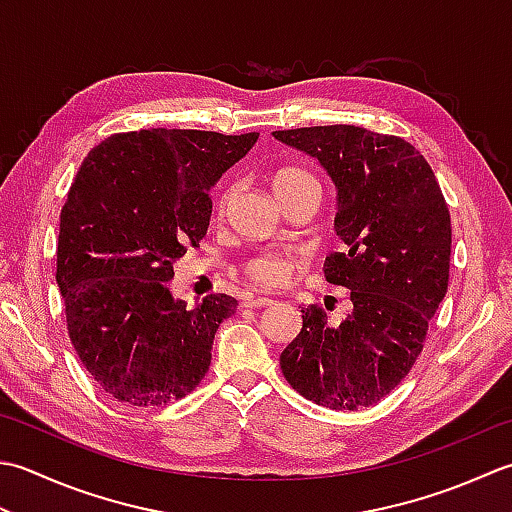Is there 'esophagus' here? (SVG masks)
Returning <instances> with one entry per match:
<instances>
[{"mask_svg":"<svg viewBox=\"0 0 512 512\" xmlns=\"http://www.w3.org/2000/svg\"><path fill=\"white\" fill-rule=\"evenodd\" d=\"M242 304H244L246 308H264V306H270V304H273V299H268V297H253V295H246Z\"/></svg>","mask_w":512,"mask_h":512,"instance_id":"obj_1","label":"esophagus"}]
</instances>
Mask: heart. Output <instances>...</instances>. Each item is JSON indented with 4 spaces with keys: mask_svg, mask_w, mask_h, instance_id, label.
Listing matches in <instances>:
<instances>
[{
    "mask_svg": "<svg viewBox=\"0 0 512 512\" xmlns=\"http://www.w3.org/2000/svg\"><path fill=\"white\" fill-rule=\"evenodd\" d=\"M270 184H273V190L279 202L286 199L288 195H293L295 190L306 188V186H317V179L308 173V170L299 168V166H282L277 168L273 175H270ZM322 190V188H319ZM235 195V184H226L219 188V193L213 199V215L215 217H224L228 213L230 199ZM295 270V259L288 255H279V253H262L246 259L242 264V273L250 279V282L264 288H277L288 282L290 273Z\"/></svg>",
    "mask_w": 512,
    "mask_h": 512,
    "instance_id": "b5f03b06",
    "label": "heart"
}]
</instances>
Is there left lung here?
Here are the masks:
<instances>
[{
    "label": "left lung",
    "mask_w": 512,
    "mask_h": 512,
    "mask_svg": "<svg viewBox=\"0 0 512 512\" xmlns=\"http://www.w3.org/2000/svg\"><path fill=\"white\" fill-rule=\"evenodd\" d=\"M319 159L337 186L326 282L350 290V313L330 326L324 308H302L304 326L279 357L286 382L333 410L368 408L402 382L424 350L428 322L448 288L450 213L433 168L397 135L362 126L275 130Z\"/></svg>",
    "instance_id": "left-lung-1"
}]
</instances>
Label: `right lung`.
I'll list each match as a JSON object with an SVG mask.
<instances>
[{"label": "right lung", "mask_w": 512, "mask_h": 512, "mask_svg": "<svg viewBox=\"0 0 512 512\" xmlns=\"http://www.w3.org/2000/svg\"><path fill=\"white\" fill-rule=\"evenodd\" d=\"M259 133L150 128L117 133L84 157L62 208L57 286L70 344L102 390L128 406H164L206 377L233 297L188 310L168 282L202 242L208 190Z\"/></svg>", "instance_id": "right-lung-1"}]
</instances>
